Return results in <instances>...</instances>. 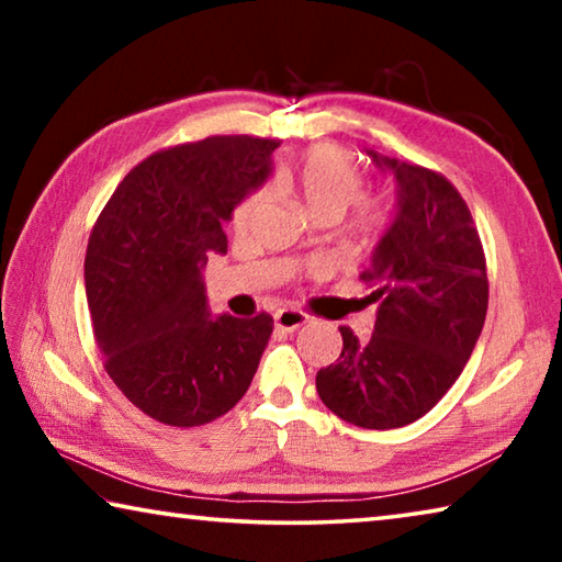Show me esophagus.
I'll return each instance as SVG.
<instances>
[{
	"instance_id": "34e87169",
	"label": "esophagus",
	"mask_w": 562,
	"mask_h": 562,
	"mask_svg": "<svg viewBox=\"0 0 562 562\" xmlns=\"http://www.w3.org/2000/svg\"><path fill=\"white\" fill-rule=\"evenodd\" d=\"M307 322H310V317L300 310L274 312V327L282 329V331H294V329H300L302 325H307Z\"/></svg>"
}]
</instances>
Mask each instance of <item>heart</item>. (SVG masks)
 <instances>
[{
	"label": "heart",
	"instance_id": "1",
	"mask_svg": "<svg viewBox=\"0 0 562 562\" xmlns=\"http://www.w3.org/2000/svg\"><path fill=\"white\" fill-rule=\"evenodd\" d=\"M274 190L297 203L315 221H337L364 190V176L339 148L317 146L297 166L274 180ZM265 203V193H252L235 207L233 225L243 231L252 223ZM386 221V207L379 201H361L355 213V231L372 233Z\"/></svg>",
	"mask_w": 562,
	"mask_h": 562
}]
</instances>
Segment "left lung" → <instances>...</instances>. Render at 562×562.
Masks as SVG:
<instances>
[{"label":"left lung","instance_id":"left-lung-1","mask_svg":"<svg viewBox=\"0 0 562 562\" xmlns=\"http://www.w3.org/2000/svg\"><path fill=\"white\" fill-rule=\"evenodd\" d=\"M396 180V211L359 274L379 302L369 341L349 327L317 372L329 412L361 429H398L439 404L463 372L488 310L486 258L469 205L429 168L367 150Z\"/></svg>","mask_w":562,"mask_h":562}]
</instances>
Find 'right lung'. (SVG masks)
Returning a JSON list of instances; mask_svg holds the SVG:
<instances>
[{"label": "right lung", "mask_w": 562, "mask_h": 562, "mask_svg": "<svg viewBox=\"0 0 562 562\" xmlns=\"http://www.w3.org/2000/svg\"><path fill=\"white\" fill-rule=\"evenodd\" d=\"M274 140L213 136L160 150L121 180L87 247L83 280L106 372L140 412L203 426L240 402L272 317H213L203 270L223 223L272 173Z\"/></svg>", "instance_id": "add662e5"}]
</instances>
